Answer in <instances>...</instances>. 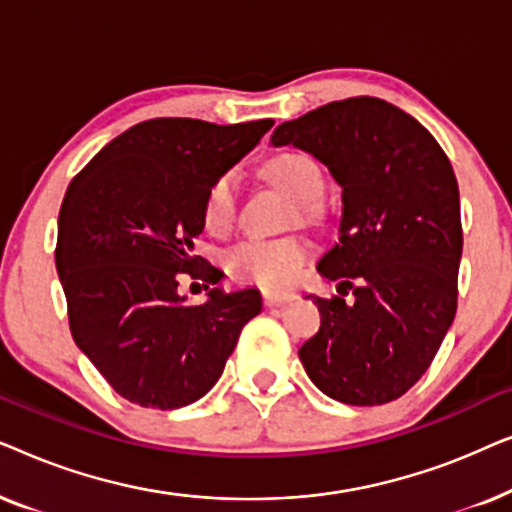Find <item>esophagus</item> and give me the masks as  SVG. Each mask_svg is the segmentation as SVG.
Segmentation results:
<instances>
[{
	"instance_id": "obj_1",
	"label": "esophagus",
	"mask_w": 512,
	"mask_h": 512,
	"mask_svg": "<svg viewBox=\"0 0 512 512\" xmlns=\"http://www.w3.org/2000/svg\"><path fill=\"white\" fill-rule=\"evenodd\" d=\"M263 300L265 305H289L296 300V293H286V291H263Z\"/></svg>"
}]
</instances>
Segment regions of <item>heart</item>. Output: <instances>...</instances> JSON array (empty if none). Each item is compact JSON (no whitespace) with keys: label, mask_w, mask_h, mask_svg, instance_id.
Segmentation results:
<instances>
[{"label":"heart","mask_w":512,"mask_h":512,"mask_svg":"<svg viewBox=\"0 0 512 512\" xmlns=\"http://www.w3.org/2000/svg\"><path fill=\"white\" fill-rule=\"evenodd\" d=\"M265 177L277 184L293 205L291 219L305 221L314 216V202L324 193V174L312 158L303 153H279L265 165ZM235 219V177L223 174L209 186L202 223L209 233L221 235ZM307 258V244L300 237L277 240H244L226 254L228 272L240 282L261 284L265 289H282L296 279Z\"/></svg>","instance_id":"heart-1"}]
</instances>
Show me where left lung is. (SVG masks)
<instances>
[{"mask_svg":"<svg viewBox=\"0 0 512 512\" xmlns=\"http://www.w3.org/2000/svg\"><path fill=\"white\" fill-rule=\"evenodd\" d=\"M270 142L312 153L342 188L338 244L317 265L340 296H310L321 326L298 352L305 373L340 403L396 401L457 312L464 235L450 160L422 123L377 97L307 111Z\"/></svg>","mask_w":512,"mask_h":512,"instance_id":"1","label":"left lung"}]
</instances>
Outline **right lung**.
<instances>
[{"instance_id": "add662e5", "label": "right lung", "mask_w": 512, "mask_h": 512, "mask_svg": "<svg viewBox=\"0 0 512 512\" xmlns=\"http://www.w3.org/2000/svg\"><path fill=\"white\" fill-rule=\"evenodd\" d=\"M272 125L151 118L111 139L69 184L55 247L69 331L130 403L177 410L198 401L261 312L256 289L214 286L207 304L186 306L178 282L221 279L193 254L207 191Z\"/></svg>"}]
</instances>
